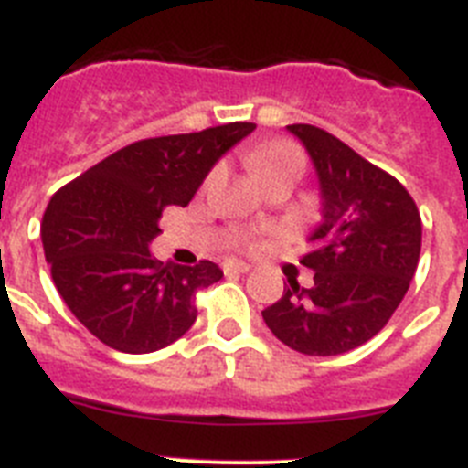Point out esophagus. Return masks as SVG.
Returning a JSON list of instances; mask_svg holds the SVG:
<instances>
[{"mask_svg": "<svg viewBox=\"0 0 468 468\" xmlns=\"http://www.w3.org/2000/svg\"><path fill=\"white\" fill-rule=\"evenodd\" d=\"M250 263L238 261V259H229V261H223V273H247L250 271Z\"/></svg>", "mask_w": 468, "mask_h": 468, "instance_id": "34e87169", "label": "esophagus"}]
</instances>
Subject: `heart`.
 Masks as SVG:
<instances>
[{
    "instance_id": "1",
    "label": "heart",
    "mask_w": 468,
    "mask_h": 468,
    "mask_svg": "<svg viewBox=\"0 0 468 468\" xmlns=\"http://www.w3.org/2000/svg\"><path fill=\"white\" fill-rule=\"evenodd\" d=\"M251 166L259 178H266L271 174L280 172H296L302 174L303 169V155L296 145L287 144V141H271V144L261 145L254 150L251 155Z\"/></svg>"
}]
</instances>
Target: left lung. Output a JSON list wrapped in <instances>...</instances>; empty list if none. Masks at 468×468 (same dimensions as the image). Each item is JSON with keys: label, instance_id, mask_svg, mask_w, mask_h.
<instances>
[{"label": "left lung", "instance_id": "1", "mask_svg": "<svg viewBox=\"0 0 468 468\" xmlns=\"http://www.w3.org/2000/svg\"><path fill=\"white\" fill-rule=\"evenodd\" d=\"M320 184L323 221L302 263L311 287L287 278L280 302L261 311L268 330L303 356H339L388 323L421 251L420 209L400 181L313 124H290Z\"/></svg>", "mask_w": 468, "mask_h": 468}]
</instances>
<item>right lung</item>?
<instances>
[{
    "mask_svg": "<svg viewBox=\"0 0 468 468\" xmlns=\"http://www.w3.org/2000/svg\"><path fill=\"white\" fill-rule=\"evenodd\" d=\"M257 129L230 122L195 133L145 138L117 150L51 197L44 257L63 302L105 346L153 353L197 318L195 294L223 278L211 261H157L150 242L162 209L186 207L211 166Z\"/></svg>",
    "mask_w": 468,
    "mask_h": 468,
    "instance_id": "1",
    "label": "right lung"
}]
</instances>
